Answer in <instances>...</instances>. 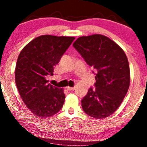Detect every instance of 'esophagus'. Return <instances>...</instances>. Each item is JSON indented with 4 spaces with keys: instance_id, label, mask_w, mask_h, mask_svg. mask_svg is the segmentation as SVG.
<instances>
[{
    "instance_id": "obj_1",
    "label": "esophagus",
    "mask_w": 147,
    "mask_h": 147,
    "mask_svg": "<svg viewBox=\"0 0 147 147\" xmlns=\"http://www.w3.org/2000/svg\"><path fill=\"white\" fill-rule=\"evenodd\" d=\"M65 88H66L68 90H75V87H70V86H68V87Z\"/></svg>"
}]
</instances>
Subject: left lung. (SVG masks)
Here are the masks:
<instances>
[{
	"label": "left lung",
	"instance_id": "obj_1",
	"mask_svg": "<svg viewBox=\"0 0 147 147\" xmlns=\"http://www.w3.org/2000/svg\"><path fill=\"white\" fill-rule=\"evenodd\" d=\"M73 46L97 72L95 88H90L82 102L84 112L95 119L112 115L120 106L130 85V69L125 52L102 34L84 36Z\"/></svg>",
	"mask_w": 147,
	"mask_h": 147
}]
</instances>
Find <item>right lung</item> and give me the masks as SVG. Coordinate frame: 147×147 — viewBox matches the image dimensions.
<instances>
[{
	"label": "right lung",
	"instance_id": "1",
	"mask_svg": "<svg viewBox=\"0 0 147 147\" xmlns=\"http://www.w3.org/2000/svg\"><path fill=\"white\" fill-rule=\"evenodd\" d=\"M72 36L42 35L28 43L18 55L15 82L24 104L38 117H51L65 102L63 89L48 84L54 66L75 39Z\"/></svg>",
	"mask_w": 147,
	"mask_h": 147
}]
</instances>
